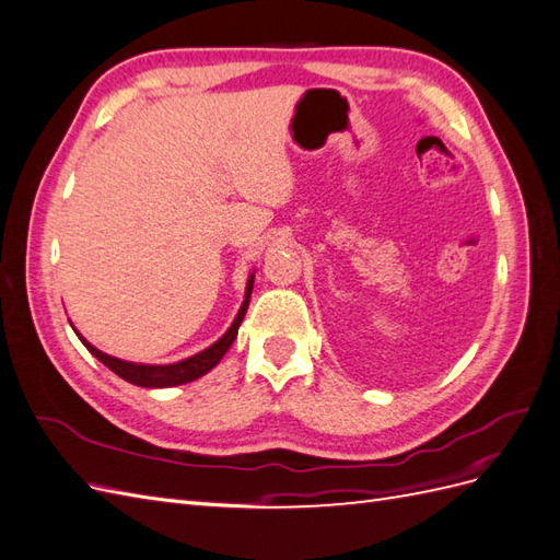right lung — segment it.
I'll list each match as a JSON object with an SVG mask.
<instances>
[{"label": "right lung", "mask_w": 560, "mask_h": 560, "mask_svg": "<svg viewBox=\"0 0 560 560\" xmlns=\"http://www.w3.org/2000/svg\"><path fill=\"white\" fill-rule=\"evenodd\" d=\"M252 287H254V276H249L247 280V290H245V301L238 311V317L233 319V325L229 327V331L219 338L217 343H212L208 350H202L189 360H182L177 364H132V362H124V360H116L109 358V354L100 352L97 348H93L86 338H81V343L89 348L91 354L103 362L107 369H112L116 376H121L124 381L132 383V385H140V387H173V385H182V383H191L200 376H206L212 366L219 364V360L224 358L226 350L231 348V343L235 341V336H238V327L241 322L247 313L249 306V296H252Z\"/></svg>", "instance_id": "right-lung-1"}]
</instances>
